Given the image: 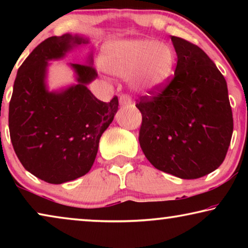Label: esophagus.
<instances>
[{
    "label": "esophagus",
    "instance_id": "1",
    "mask_svg": "<svg viewBox=\"0 0 248 248\" xmlns=\"http://www.w3.org/2000/svg\"><path fill=\"white\" fill-rule=\"evenodd\" d=\"M132 104L131 97L126 93H122L120 96V105L121 106H128Z\"/></svg>",
    "mask_w": 248,
    "mask_h": 248
}]
</instances>
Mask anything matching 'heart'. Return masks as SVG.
I'll return each instance as SVG.
<instances>
[{"instance_id": "1", "label": "heart", "mask_w": 248, "mask_h": 248, "mask_svg": "<svg viewBox=\"0 0 248 248\" xmlns=\"http://www.w3.org/2000/svg\"><path fill=\"white\" fill-rule=\"evenodd\" d=\"M176 56L170 46L157 40L114 42L103 50L100 64L114 76L131 77V84L141 93L160 91L174 73Z\"/></svg>"}]
</instances>
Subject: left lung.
<instances>
[{
  "label": "left lung",
  "instance_id": "8db88e82",
  "mask_svg": "<svg viewBox=\"0 0 248 248\" xmlns=\"http://www.w3.org/2000/svg\"><path fill=\"white\" fill-rule=\"evenodd\" d=\"M174 78L138 99L141 149L155 168L183 179L203 177L225 160L233 130L228 88L199 46L171 36Z\"/></svg>",
  "mask_w": 248,
  "mask_h": 248
}]
</instances>
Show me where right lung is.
<instances>
[{"instance_id": "obj_1", "label": "right lung", "mask_w": 248, "mask_h": 248, "mask_svg": "<svg viewBox=\"0 0 248 248\" xmlns=\"http://www.w3.org/2000/svg\"><path fill=\"white\" fill-rule=\"evenodd\" d=\"M65 33L40 43L19 67L9 105L10 138L23 167L50 184L86 175L93 167L101 134L113 122L118 98L104 103L88 84L97 78L93 57L87 64H71L78 83L60 93L46 89V70L73 47L88 44Z\"/></svg>"}]
</instances>
